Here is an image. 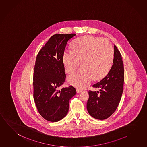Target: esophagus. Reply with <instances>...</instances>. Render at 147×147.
<instances>
[{
  "label": "esophagus",
  "mask_w": 147,
  "mask_h": 147,
  "mask_svg": "<svg viewBox=\"0 0 147 147\" xmlns=\"http://www.w3.org/2000/svg\"><path fill=\"white\" fill-rule=\"evenodd\" d=\"M82 92V90L79 89H76V92L77 93H80Z\"/></svg>",
  "instance_id": "34e87169"
}]
</instances>
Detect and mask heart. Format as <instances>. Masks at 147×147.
Wrapping results in <instances>:
<instances>
[{
  "label": "heart",
  "instance_id": "obj_1",
  "mask_svg": "<svg viewBox=\"0 0 147 147\" xmlns=\"http://www.w3.org/2000/svg\"><path fill=\"white\" fill-rule=\"evenodd\" d=\"M114 55L113 47L107 39L100 37L85 36L75 41L71 45V52L65 51L63 63L67 74L74 72L67 78L68 82L76 87L84 88L92 78L100 80L111 69Z\"/></svg>",
  "mask_w": 147,
  "mask_h": 147
}]
</instances>
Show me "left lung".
Returning a JSON list of instances; mask_svg holds the SVG:
<instances>
[{"label":"left lung","mask_w":147,"mask_h":147,"mask_svg":"<svg viewBox=\"0 0 147 147\" xmlns=\"http://www.w3.org/2000/svg\"><path fill=\"white\" fill-rule=\"evenodd\" d=\"M113 63L108 74L93 85L100 89L89 91L87 108L90 116L98 120L108 118L117 108L123 91L124 72L120 53L114 46Z\"/></svg>","instance_id":"obj_1"}]
</instances>
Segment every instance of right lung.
Returning a JSON list of instances; mask_svg holds the SVG:
<instances>
[{
	"instance_id": "obj_1",
	"label": "right lung",
	"mask_w": 147,
	"mask_h": 147,
	"mask_svg": "<svg viewBox=\"0 0 147 147\" xmlns=\"http://www.w3.org/2000/svg\"><path fill=\"white\" fill-rule=\"evenodd\" d=\"M76 34H56L40 51L34 73V98L45 120L58 122L67 115L70 99L76 94L73 86L59 87L65 82L63 55L67 42Z\"/></svg>"
}]
</instances>
